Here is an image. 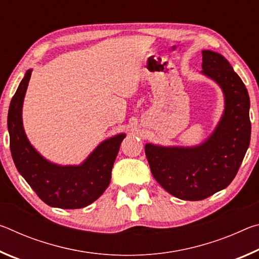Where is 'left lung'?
<instances>
[{
    "label": "left lung",
    "mask_w": 259,
    "mask_h": 259,
    "mask_svg": "<svg viewBox=\"0 0 259 259\" xmlns=\"http://www.w3.org/2000/svg\"><path fill=\"white\" fill-rule=\"evenodd\" d=\"M202 68L225 96L224 115L213 134L196 147L145 146L153 177L170 194L187 201L207 199L229 186L250 144V100L244 83L217 52L202 51Z\"/></svg>",
    "instance_id": "8db88e82"
}]
</instances>
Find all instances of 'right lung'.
Returning <instances> with one entry per match:
<instances>
[{
	"label": "right lung",
	"mask_w": 259,
	"mask_h": 259,
	"mask_svg": "<svg viewBox=\"0 0 259 259\" xmlns=\"http://www.w3.org/2000/svg\"><path fill=\"white\" fill-rule=\"evenodd\" d=\"M32 71L28 69L11 99L8 113L10 151L15 164L38 198L50 207L84 208L111 183L112 168L125 135L105 140L81 165L61 166L42 157L30 145L21 121V108Z\"/></svg>",
	"instance_id": "add662e5"
}]
</instances>
